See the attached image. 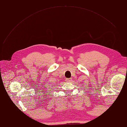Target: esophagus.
<instances>
[{"mask_svg":"<svg viewBox=\"0 0 127 127\" xmlns=\"http://www.w3.org/2000/svg\"><path fill=\"white\" fill-rule=\"evenodd\" d=\"M72 80V78H66V81L67 82H70Z\"/></svg>","mask_w":127,"mask_h":127,"instance_id":"34e87169","label":"esophagus"}]
</instances>
